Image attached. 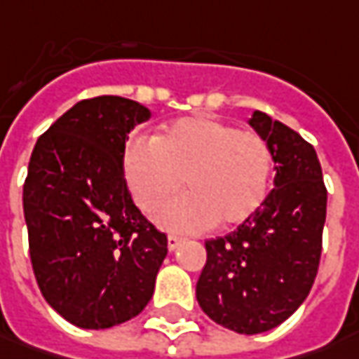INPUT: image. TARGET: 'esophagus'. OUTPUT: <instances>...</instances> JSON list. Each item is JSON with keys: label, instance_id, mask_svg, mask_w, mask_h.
<instances>
[{"label": "esophagus", "instance_id": "34e87169", "mask_svg": "<svg viewBox=\"0 0 359 359\" xmlns=\"http://www.w3.org/2000/svg\"><path fill=\"white\" fill-rule=\"evenodd\" d=\"M182 242H184V241H182L180 236H175V234H170V236H168V238H167L168 250H177V248H179Z\"/></svg>", "mask_w": 359, "mask_h": 359}]
</instances>
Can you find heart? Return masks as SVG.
Wrapping results in <instances>:
<instances>
[{
  "instance_id": "obj_1",
  "label": "heart",
  "mask_w": 359,
  "mask_h": 359,
  "mask_svg": "<svg viewBox=\"0 0 359 359\" xmlns=\"http://www.w3.org/2000/svg\"><path fill=\"white\" fill-rule=\"evenodd\" d=\"M123 170L142 212H155L182 187L187 196L168 204L156 222L172 232L234 229L264 204L272 179V151L254 130L196 115L172 121L155 141L127 147Z\"/></svg>"
}]
</instances>
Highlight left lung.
Listing matches in <instances>:
<instances>
[{
  "mask_svg": "<svg viewBox=\"0 0 359 359\" xmlns=\"http://www.w3.org/2000/svg\"><path fill=\"white\" fill-rule=\"evenodd\" d=\"M248 125L272 151L274 189L238 229L204 242L196 300L212 322L252 336L280 326L310 294L327 192L314 147L296 130L262 111Z\"/></svg>",
  "mask_w": 359,
  "mask_h": 359,
  "instance_id": "1",
  "label": "left lung"
}]
</instances>
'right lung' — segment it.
<instances>
[{"label":"right lung","instance_id":"1","mask_svg":"<svg viewBox=\"0 0 359 359\" xmlns=\"http://www.w3.org/2000/svg\"><path fill=\"white\" fill-rule=\"evenodd\" d=\"M151 111L125 97L79 101L35 142L23 215L35 278L73 326L105 330L139 316L153 298L167 236L127 189L129 133Z\"/></svg>","mask_w":359,"mask_h":359}]
</instances>
